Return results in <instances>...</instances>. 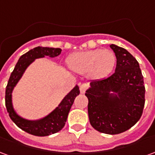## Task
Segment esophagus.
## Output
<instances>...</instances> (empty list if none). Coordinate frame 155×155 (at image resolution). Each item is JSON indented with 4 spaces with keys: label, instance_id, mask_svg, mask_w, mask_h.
<instances>
[{
    "label": "esophagus",
    "instance_id": "1",
    "mask_svg": "<svg viewBox=\"0 0 155 155\" xmlns=\"http://www.w3.org/2000/svg\"><path fill=\"white\" fill-rule=\"evenodd\" d=\"M88 88H89V85L87 84H81V86H80V91H81V94H84V92L86 91Z\"/></svg>",
    "mask_w": 155,
    "mask_h": 155
}]
</instances>
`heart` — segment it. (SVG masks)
I'll use <instances>...</instances> for the list:
<instances>
[{"instance_id": "obj_1", "label": "heart", "mask_w": 155, "mask_h": 155, "mask_svg": "<svg viewBox=\"0 0 155 155\" xmlns=\"http://www.w3.org/2000/svg\"><path fill=\"white\" fill-rule=\"evenodd\" d=\"M68 64L72 71L79 74H85L91 79H103L113 71L116 57L110 50H91L71 54Z\"/></svg>"}]
</instances>
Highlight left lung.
Masks as SVG:
<instances>
[{"label": "left lung", "instance_id": "1", "mask_svg": "<svg viewBox=\"0 0 155 155\" xmlns=\"http://www.w3.org/2000/svg\"><path fill=\"white\" fill-rule=\"evenodd\" d=\"M116 56L114 74L91 82L85 95L92 127L101 133H123L139 121L145 102V88L139 62L129 51L110 45ZM112 91L117 95L109 94Z\"/></svg>", "mask_w": 155, "mask_h": 155}]
</instances>
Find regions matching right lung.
<instances>
[{
  "label": "right lung",
  "instance_id": "obj_1",
  "mask_svg": "<svg viewBox=\"0 0 155 155\" xmlns=\"http://www.w3.org/2000/svg\"><path fill=\"white\" fill-rule=\"evenodd\" d=\"M61 53V49L60 48L37 46L26 52L25 54H22L15 64L14 71L12 72L5 88V107L10 118L20 129L35 136H47L52 134L57 133L63 129L74 99L80 94V89L76 85L64 98V100L61 101V104L54 110L52 111L46 117L37 121L24 120L15 114L12 107V92L13 88L15 87V84H17L19 80L22 76L25 69L34 61V60L37 58L45 57L46 55L55 57Z\"/></svg>",
  "mask_w": 155,
  "mask_h": 155
}]
</instances>
